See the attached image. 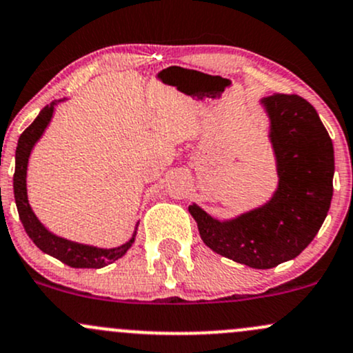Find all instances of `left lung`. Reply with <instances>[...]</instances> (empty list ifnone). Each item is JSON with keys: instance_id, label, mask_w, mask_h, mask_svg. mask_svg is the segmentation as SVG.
I'll list each match as a JSON object with an SVG mask.
<instances>
[{"instance_id": "1", "label": "left lung", "mask_w": 353, "mask_h": 353, "mask_svg": "<svg viewBox=\"0 0 353 353\" xmlns=\"http://www.w3.org/2000/svg\"><path fill=\"white\" fill-rule=\"evenodd\" d=\"M280 184L265 206L231 221L211 218L192 204L199 234L212 251L268 270L296 258L313 241L334 196V144L313 105L300 95L263 99Z\"/></svg>"}]
</instances>
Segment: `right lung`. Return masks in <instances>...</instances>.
<instances>
[{
	"mask_svg": "<svg viewBox=\"0 0 353 353\" xmlns=\"http://www.w3.org/2000/svg\"><path fill=\"white\" fill-rule=\"evenodd\" d=\"M53 105H46L40 112L37 119L30 127H26L25 132L19 135L18 147H17V165H14V176H13V189H14V201H17L18 214L21 219L23 228H25L26 234L30 239L40 248L41 251L50 256L60 259L65 265L72 266V268H103V266L110 265L115 259L122 258L127 253L130 246H132L134 238L125 245L119 248H112V250H102V248H94L87 245H79V243L68 241V239L58 238L52 234L43 224L38 221L34 212L32 211L28 204V197H26V165H28V157L32 152L34 142L41 137L46 125L50 123V119L53 115Z\"/></svg>",
	"mask_w": 353,
	"mask_h": 353,
	"instance_id": "add662e5",
	"label": "right lung"
}]
</instances>
